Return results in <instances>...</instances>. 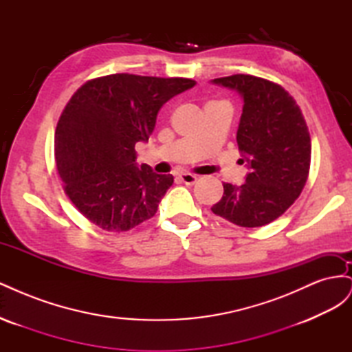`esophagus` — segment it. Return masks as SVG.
Returning a JSON list of instances; mask_svg holds the SVG:
<instances>
[{
  "instance_id": "obj_1",
  "label": "esophagus",
  "mask_w": 352,
  "mask_h": 352,
  "mask_svg": "<svg viewBox=\"0 0 352 352\" xmlns=\"http://www.w3.org/2000/svg\"><path fill=\"white\" fill-rule=\"evenodd\" d=\"M179 179L186 185H194L198 180V176L190 175V173H182V175H179Z\"/></svg>"
}]
</instances>
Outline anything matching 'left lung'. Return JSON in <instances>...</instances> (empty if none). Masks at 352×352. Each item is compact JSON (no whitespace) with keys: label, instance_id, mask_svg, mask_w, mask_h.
<instances>
[{"label":"left lung","instance_id":"obj_1","mask_svg":"<svg viewBox=\"0 0 352 352\" xmlns=\"http://www.w3.org/2000/svg\"><path fill=\"white\" fill-rule=\"evenodd\" d=\"M239 94L243 101L236 132L250 173L245 184H223L214 214L242 228L269 225L289 208L305 186L311 140L304 116L280 85L251 74L211 80Z\"/></svg>","mask_w":352,"mask_h":352}]
</instances>
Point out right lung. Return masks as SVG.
I'll use <instances>...</instances> for the list:
<instances>
[{"mask_svg":"<svg viewBox=\"0 0 352 352\" xmlns=\"http://www.w3.org/2000/svg\"><path fill=\"white\" fill-rule=\"evenodd\" d=\"M192 79L110 74L73 94L56 129V163L70 201L94 225L126 232L151 219L173 184L136 163L160 109L190 89Z\"/></svg>","mask_w":352,"mask_h":352,"instance_id":"right-lung-1","label":"right lung"}]
</instances>
